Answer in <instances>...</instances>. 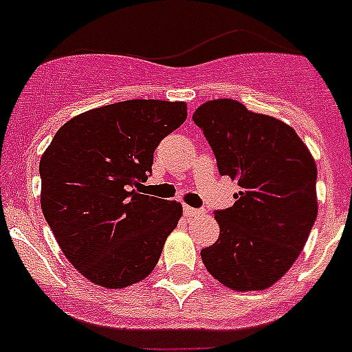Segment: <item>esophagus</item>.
I'll return each mask as SVG.
<instances>
[{
    "label": "esophagus",
    "mask_w": 352,
    "mask_h": 352,
    "mask_svg": "<svg viewBox=\"0 0 352 352\" xmlns=\"http://www.w3.org/2000/svg\"><path fill=\"white\" fill-rule=\"evenodd\" d=\"M183 213H185V217H199V214L203 213L201 210H197V208H190V206H183Z\"/></svg>",
    "instance_id": "esophagus-1"
}]
</instances>
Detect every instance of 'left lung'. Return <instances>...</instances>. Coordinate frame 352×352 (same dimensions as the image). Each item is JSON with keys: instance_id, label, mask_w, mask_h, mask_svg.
<instances>
[{"instance_id": "left-lung-1", "label": "left lung", "mask_w": 352, "mask_h": 352, "mask_svg": "<svg viewBox=\"0 0 352 352\" xmlns=\"http://www.w3.org/2000/svg\"><path fill=\"white\" fill-rule=\"evenodd\" d=\"M213 149L219 173L236 179L231 208L214 211L220 236L201 250L208 272L232 291H263L280 280L317 219V167L284 121L231 98L192 116Z\"/></svg>"}]
</instances>
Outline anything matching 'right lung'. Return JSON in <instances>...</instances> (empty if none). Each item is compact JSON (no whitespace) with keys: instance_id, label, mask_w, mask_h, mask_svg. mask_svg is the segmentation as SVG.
Masks as SVG:
<instances>
[{"instance_id":"1","label":"right lung","mask_w":352,"mask_h":352,"mask_svg":"<svg viewBox=\"0 0 352 352\" xmlns=\"http://www.w3.org/2000/svg\"><path fill=\"white\" fill-rule=\"evenodd\" d=\"M185 120L183 102H118L72 118L42 155L43 217L93 284L126 287L157 266L183 210L142 188L157 146Z\"/></svg>"}]
</instances>
